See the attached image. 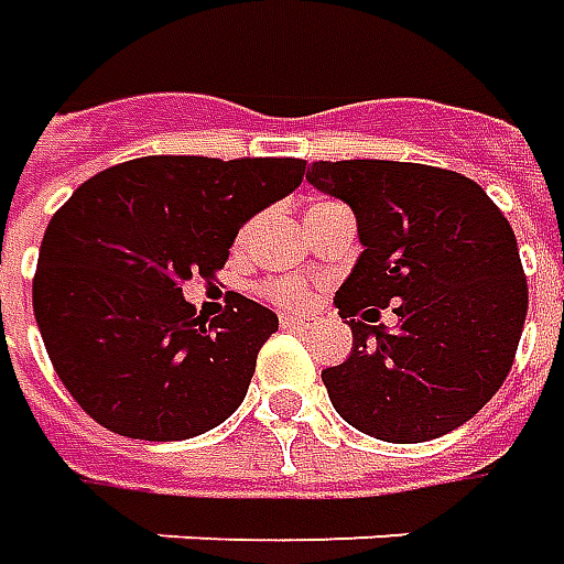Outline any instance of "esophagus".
Returning a JSON list of instances; mask_svg holds the SVG:
<instances>
[{"mask_svg": "<svg viewBox=\"0 0 564 564\" xmlns=\"http://www.w3.org/2000/svg\"><path fill=\"white\" fill-rule=\"evenodd\" d=\"M314 317L308 314H281V326L283 329H302V326H311Z\"/></svg>", "mask_w": 564, "mask_h": 564, "instance_id": "esophagus-1", "label": "esophagus"}]
</instances>
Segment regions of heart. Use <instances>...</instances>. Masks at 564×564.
<instances>
[{
    "instance_id": "1",
    "label": "heart",
    "mask_w": 564,
    "mask_h": 564,
    "mask_svg": "<svg viewBox=\"0 0 564 564\" xmlns=\"http://www.w3.org/2000/svg\"><path fill=\"white\" fill-rule=\"evenodd\" d=\"M314 207H323V204H314ZM250 228L241 231V243L247 241ZM262 295L271 299L274 305H283V308H302L308 302V286L295 278H271V281L262 283Z\"/></svg>"
}]
</instances>
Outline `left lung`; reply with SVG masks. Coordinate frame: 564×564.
<instances>
[{
    "label": "left lung",
    "instance_id": "8db88e82",
    "mask_svg": "<svg viewBox=\"0 0 564 564\" xmlns=\"http://www.w3.org/2000/svg\"><path fill=\"white\" fill-rule=\"evenodd\" d=\"M308 183L348 204L364 243L336 293L354 348L323 369L336 412L384 443L460 427L503 384L529 311L507 216L474 180L409 161H314Z\"/></svg>",
    "mask_w": 564,
    "mask_h": 564
}]
</instances>
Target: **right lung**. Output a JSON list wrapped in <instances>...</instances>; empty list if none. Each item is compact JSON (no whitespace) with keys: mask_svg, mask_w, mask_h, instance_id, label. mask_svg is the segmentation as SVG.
Returning <instances> with one entry per match:
<instances>
[{"mask_svg":"<svg viewBox=\"0 0 564 564\" xmlns=\"http://www.w3.org/2000/svg\"><path fill=\"white\" fill-rule=\"evenodd\" d=\"M302 176V159L145 155L73 192L45 228L33 311L54 372L90 419L171 443L243 403L278 314L231 293L219 317H195L183 283L214 278L238 228Z\"/></svg>","mask_w":564,"mask_h":564,"instance_id":"obj_1","label":"right lung"}]
</instances>
